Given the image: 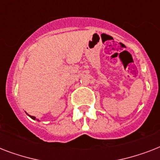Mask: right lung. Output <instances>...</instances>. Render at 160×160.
I'll use <instances>...</instances> for the list:
<instances>
[{"instance_id": "obj_1", "label": "right lung", "mask_w": 160, "mask_h": 160, "mask_svg": "<svg viewBox=\"0 0 160 160\" xmlns=\"http://www.w3.org/2000/svg\"><path fill=\"white\" fill-rule=\"evenodd\" d=\"M28 115H29V114H28ZM29 116L31 117V119H36V117H35V116H31V115H29ZM37 121H39V119H37Z\"/></svg>"}]
</instances>
